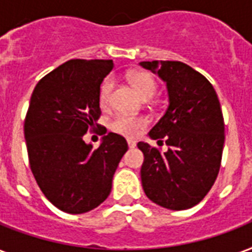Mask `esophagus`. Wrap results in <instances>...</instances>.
Wrapping results in <instances>:
<instances>
[{
  "instance_id": "1",
  "label": "esophagus",
  "mask_w": 252,
  "mask_h": 252,
  "mask_svg": "<svg viewBox=\"0 0 252 252\" xmlns=\"http://www.w3.org/2000/svg\"><path fill=\"white\" fill-rule=\"evenodd\" d=\"M126 143H128V147H129V148L136 147V141H134V140H128Z\"/></svg>"
}]
</instances>
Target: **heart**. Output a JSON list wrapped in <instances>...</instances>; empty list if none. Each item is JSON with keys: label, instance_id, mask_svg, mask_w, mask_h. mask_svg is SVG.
<instances>
[{"label": "heart", "instance_id": "b5f03b06", "mask_svg": "<svg viewBox=\"0 0 252 252\" xmlns=\"http://www.w3.org/2000/svg\"><path fill=\"white\" fill-rule=\"evenodd\" d=\"M128 79L134 87V90L139 92L140 96L143 97H149L153 96V94L157 90L156 80L153 79V76L144 71H134L128 74ZM115 87L113 78L108 76L103 80L99 91V103L103 108L108 107L112 97V91ZM148 124V120L143 116H132L126 113H119L111 120L109 128L119 134L126 136V137H133L136 134L140 133V130L145 128Z\"/></svg>", "mask_w": 252, "mask_h": 252}]
</instances>
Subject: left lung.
<instances>
[{
	"mask_svg": "<svg viewBox=\"0 0 252 252\" xmlns=\"http://www.w3.org/2000/svg\"><path fill=\"white\" fill-rule=\"evenodd\" d=\"M166 83L169 105L149 132L168 151L140 141L141 182L152 202L170 210L195 206L214 185L222 160L224 123L218 96L198 71L177 61L140 62Z\"/></svg>",
	"mask_w": 252,
	"mask_h": 252,
	"instance_id": "8db88e82",
	"label": "left lung"
}]
</instances>
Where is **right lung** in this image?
Masks as SVG:
<instances>
[{
    "label": "right lung",
    "mask_w": 252,
    "mask_h": 252,
    "mask_svg": "<svg viewBox=\"0 0 252 252\" xmlns=\"http://www.w3.org/2000/svg\"><path fill=\"white\" fill-rule=\"evenodd\" d=\"M112 68L111 59H71L32 91L24 126L30 169L46 198L64 213L82 214L104 202L128 151L126 139L105 128L99 148L83 140L99 126L100 84Z\"/></svg>",
    "instance_id": "1"
}]
</instances>
